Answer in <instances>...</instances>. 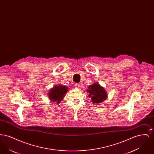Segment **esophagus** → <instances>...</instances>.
<instances>
[{
	"label": "esophagus",
	"instance_id": "esophagus-1",
	"mask_svg": "<svg viewBox=\"0 0 154 154\" xmlns=\"http://www.w3.org/2000/svg\"><path fill=\"white\" fill-rule=\"evenodd\" d=\"M74 87H75V88H79L80 87V84H79L76 83V84H74Z\"/></svg>",
	"mask_w": 154,
	"mask_h": 154
}]
</instances>
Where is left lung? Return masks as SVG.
I'll return each instance as SVG.
<instances>
[{"instance_id":"8db88e82","label":"left lung","mask_w":154,"mask_h":154,"mask_svg":"<svg viewBox=\"0 0 154 154\" xmlns=\"http://www.w3.org/2000/svg\"><path fill=\"white\" fill-rule=\"evenodd\" d=\"M87 92L89 93L88 97L91 99L94 104L103 102L107 97L106 91L97 82L88 87Z\"/></svg>"}]
</instances>
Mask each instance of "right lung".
Segmentation results:
<instances>
[{"label":"right lung","instance_id":"add662e5","mask_svg":"<svg viewBox=\"0 0 154 154\" xmlns=\"http://www.w3.org/2000/svg\"><path fill=\"white\" fill-rule=\"evenodd\" d=\"M67 91L68 88L66 86L62 85H56L50 91L48 97L52 102H56L57 104H58L63 99Z\"/></svg>","mask_w":154,"mask_h":154}]
</instances>
